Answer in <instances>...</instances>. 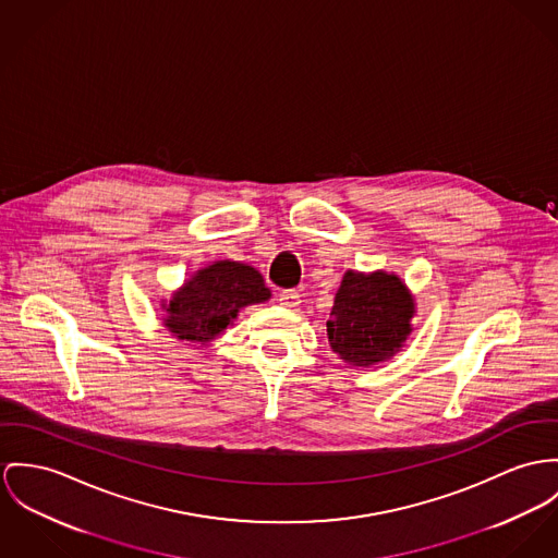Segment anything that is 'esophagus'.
I'll return each mask as SVG.
<instances>
[{"label":"esophagus","instance_id":"1","mask_svg":"<svg viewBox=\"0 0 558 558\" xmlns=\"http://www.w3.org/2000/svg\"><path fill=\"white\" fill-rule=\"evenodd\" d=\"M278 301H280V305H284V307H298L300 305V293L298 291H282L280 295H278Z\"/></svg>","mask_w":558,"mask_h":558}]
</instances>
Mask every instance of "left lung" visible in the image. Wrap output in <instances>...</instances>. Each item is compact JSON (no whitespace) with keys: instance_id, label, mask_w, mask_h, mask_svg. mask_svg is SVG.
Masks as SVG:
<instances>
[{"instance_id":"left-lung-1","label":"left lung","mask_w":558,"mask_h":558,"mask_svg":"<svg viewBox=\"0 0 558 558\" xmlns=\"http://www.w3.org/2000/svg\"><path fill=\"white\" fill-rule=\"evenodd\" d=\"M414 312V298L399 276L348 269L327 320L329 343L350 365L383 363L403 348Z\"/></svg>"}]
</instances>
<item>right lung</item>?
Here are the masks:
<instances>
[{
	"instance_id": "1",
	"label": "right lung",
	"mask_w": 558,
	"mask_h": 558,
	"mask_svg": "<svg viewBox=\"0 0 558 558\" xmlns=\"http://www.w3.org/2000/svg\"><path fill=\"white\" fill-rule=\"evenodd\" d=\"M269 298L271 291L255 267L229 258L215 260L195 271L172 300L161 305L166 310L163 325L178 340L206 345L238 318L242 307Z\"/></svg>"
}]
</instances>
